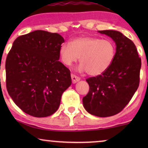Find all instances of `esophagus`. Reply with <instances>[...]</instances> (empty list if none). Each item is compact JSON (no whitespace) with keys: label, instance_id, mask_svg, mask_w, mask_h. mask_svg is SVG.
<instances>
[{"label":"esophagus","instance_id":"esophagus-1","mask_svg":"<svg viewBox=\"0 0 148 148\" xmlns=\"http://www.w3.org/2000/svg\"><path fill=\"white\" fill-rule=\"evenodd\" d=\"M71 79H72L73 84H75V83H77L80 80V77L75 75H73V74H71Z\"/></svg>","mask_w":148,"mask_h":148}]
</instances>
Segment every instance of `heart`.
<instances>
[{
	"label": "heart",
	"mask_w": 148,
	"mask_h": 148,
	"mask_svg": "<svg viewBox=\"0 0 148 148\" xmlns=\"http://www.w3.org/2000/svg\"><path fill=\"white\" fill-rule=\"evenodd\" d=\"M116 54V46L112 40H102L92 36L75 38L71 43H64L60 47L62 62L71 66L80 57V69L91 76L104 73L112 64Z\"/></svg>",
	"instance_id": "heart-1"
}]
</instances>
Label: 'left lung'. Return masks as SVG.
Wrapping results in <instances>:
<instances>
[{
    "label": "left lung",
    "instance_id": "1",
    "mask_svg": "<svg viewBox=\"0 0 148 148\" xmlns=\"http://www.w3.org/2000/svg\"><path fill=\"white\" fill-rule=\"evenodd\" d=\"M98 32L114 40L116 54L106 71L86 79L90 90L83 98V104L90 114L108 117L122 111L137 91L141 60L134 43L122 33L114 30Z\"/></svg>",
    "mask_w": 148,
    "mask_h": 148
}]
</instances>
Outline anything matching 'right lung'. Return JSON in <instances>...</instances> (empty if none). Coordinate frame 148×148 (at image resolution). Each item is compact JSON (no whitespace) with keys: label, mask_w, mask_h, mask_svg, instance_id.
<instances>
[{"label":"right lung","mask_w":148,"mask_h":148,"mask_svg":"<svg viewBox=\"0 0 148 148\" xmlns=\"http://www.w3.org/2000/svg\"><path fill=\"white\" fill-rule=\"evenodd\" d=\"M64 38L36 30L14 41L6 59V86L9 96L24 112L35 117L54 114L62 93L71 84L70 71L59 50Z\"/></svg>","instance_id":"1"}]
</instances>
